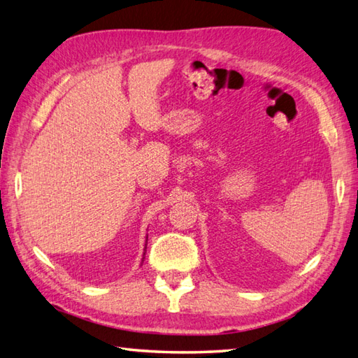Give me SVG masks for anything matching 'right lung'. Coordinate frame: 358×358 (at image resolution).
Instances as JSON below:
<instances>
[{"mask_svg":"<svg viewBox=\"0 0 358 358\" xmlns=\"http://www.w3.org/2000/svg\"><path fill=\"white\" fill-rule=\"evenodd\" d=\"M144 250H145V248H144Z\"/></svg>","mask_w":358,"mask_h":358,"instance_id":"right-lung-1","label":"right lung"}]
</instances>
